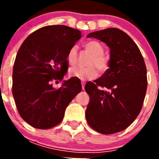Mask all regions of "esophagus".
Masks as SVG:
<instances>
[{
	"instance_id": "obj_1",
	"label": "esophagus",
	"mask_w": 159,
	"mask_h": 159,
	"mask_svg": "<svg viewBox=\"0 0 159 159\" xmlns=\"http://www.w3.org/2000/svg\"><path fill=\"white\" fill-rule=\"evenodd\" d=\"M81 84H82V88H83V90H84V87H85V83H84V81H82V82H81Z\"/></svg>"
}]
</instances>
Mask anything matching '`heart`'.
I'll return each instance as SVG.
<instances>
[{
  "mask_svg": "<svg viewBox=\"0 0 159 159\" xmlns=\"http://www.w3.org/2000/svg\"><path fill=\"white\" fill-rule=\"evenodd\" d=\"M84 48L92 54V57L87 63L86 67H72L69 70V75L80 80H91L98 76V71L100 73L106 72L109 67V60L103 55L104 49L99 42L90 40L84 43ZM68 64L74 66L77 63V48L71 47L67 56Z\"/></svg>",
  "mask_w": 159,
  "mask_h": 159,
  "instance_id": "heart-1",
  "label": "heart"
}]
</instances>
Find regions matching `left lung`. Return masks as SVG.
Returning <instances> with one entry per match:
<instances>
[{
    "label": "left lung",
    "instance_id": "obj_1",
    "mask_svg": "<svg viewBox=\"0 0 159 159\" xmlns=\"http://www.w3.org/2000/svg\"><path fill=\"white\" fill-rule=\"evenodd\" d=\"M87 37L106 43L110 60L107 71L85 85L90 97L86 119L101 134H115L128 127L141 111L147 88V67L139 48L123 31L109 28Z\"/></svg>",
    "mask_w": 159,
    "mask_h": 159
}]
</instances>
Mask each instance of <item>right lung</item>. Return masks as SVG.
Masks as SVG:
<instances>
[{
  "label": "right lung",
  "instance_id": "obj_1",
  "mask_svg": "<svg viewBox=\"0 0 159 159\" xmlns=\"http://www.w3.org/2000/svg\"><path fill=\"white\" fill-rule=\"evenodd\" d=\"M81 32L65 25H48L29 35L16 54L12 71V95L22 119L37 129H49L63 120L65 109L81 92L79 79L64 80L69 49Z\"/></svg>",
  "mask_w": 159,
  "mask_h": 159
}]
</instances>
